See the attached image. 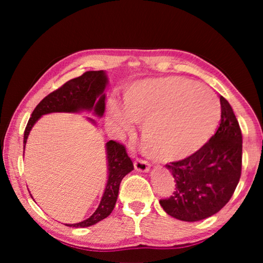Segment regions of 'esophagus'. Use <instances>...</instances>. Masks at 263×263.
I'll return each instance as SVG.
<instances>
[{"mask_svg":"<svg viewBox=\"0 0 263 263\" xmlns=\"http://www.w3.org/2000/svg\"><path fill=\"white\" fill-rule=\"evenodd\" d=\"M149 168V163L144 161V160H137L135 162V169L139 173H148Z\"/></svg>","mask_w":263,"mask_h":263,"instance_id":"esophagus-1","label":"esophagus"}]
</instances>
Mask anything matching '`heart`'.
Masks as SVG:
<instances>
[{
    "label": "heart",
    "instance_id": "b5f03b06",
    "mask_svg": "<svg viewBox=\"0 0 263 263\" xmlns=\"http://www.w3.org/2000/svg\"><path fill=\"white\" fill-rule=\"evenodd\" d=\"M220 106L211 89L180 78L146 79L124 91V106L106 104V124L118 137L142 124L141 148L160 162L184 159L201 148L217 125Z\"/></svg>",
    "mask_w": 263,
    "mask_h": 263
}]
</instances>
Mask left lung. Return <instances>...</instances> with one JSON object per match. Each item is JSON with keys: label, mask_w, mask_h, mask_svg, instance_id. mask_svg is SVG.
Masks as SVG:
<instances>
[{"label": "left lung", "mask_w": 263, "mask_h": 263, "mask_svg": "<svg viewBox=\"0 0 263 263\" xmlns=\"http://www.w3.org/2000/svg\"><path fill=\"white\" fill-rule=\"evenodd\" d=\"M219 99L221 116L215 135L190 157L166 164L176 191L160 205L182 221L203 220L217 213L232 197L241 175V130L232 106Z\"/></svg>", "instance_id": "obj_1"}]
</instances>
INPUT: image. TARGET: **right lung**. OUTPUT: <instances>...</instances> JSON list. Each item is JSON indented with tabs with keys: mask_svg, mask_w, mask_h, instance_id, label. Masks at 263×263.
Masks as SVG:
<instances>
[{
	"mask_svg": "<svg viewBox=\"0 0 263 263\" xmlns=\"http://www.w3.org/2000/svg\"><path fill=\"white\" fill-rule=\"evenodd\" d=\"M109 78L104 70H91L81 77L69 80L61 88L47 95L33 110L24 132V149L31 130L44 115L54 112L82 114L91 112L96 117H103L105 111V88ZM92 125L97 126L95 119L87 117ZM108 180L102 195L99 208L86 220L65 224L69 228H88L103 220L112 212L118 197L119 185L123 177L133 171V163L124 146L110 140L105 144ZM31 195V194H30ZM32 197V195H31Z\"/></svg>",
	"mask_w": 263,
	"mask_h": 263,
	"instance_id": "add662e5",
	"label": "right lung"
}]
</instances>
